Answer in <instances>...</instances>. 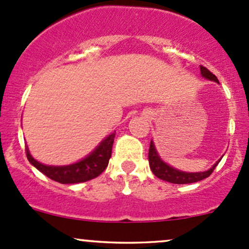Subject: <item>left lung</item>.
I'll return each mask as SVG.
<instances>
[{"label":"left lung","mask_w":249,"mask_h":249,"mask_svg":"<svg viewBox=\"0 0 249 249\" xmlns=\"http://www.w3.org/2000/svg\"><path fill=\"white\" fill-rule=\"evenodd\" d=\"M200 70H201V74L203 78H206L207 80L215 81V83L218 84L217 78L209 70H207V68L203 66H200ZM221 158L212 166V168L208 169V170L200 171V173H187V171H181L178 170V169H175L171 165H169L168 163H165L164 160L160 158V156L158 155L154 142L151 141V143H150V149H149L150 169H151V171L154 173L156 177L163 179V181L174 183V184H188V183H195L207 178V177H209L210 174L214 171V169L216 168L218 163H220Z\"/></svg>","instance_id":"left-lung-1"}]
</instances>
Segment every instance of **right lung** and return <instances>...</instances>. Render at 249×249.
<instances>
[{"label": "right lung", "mask_w": 249, "mask_h": 249, "mask_svg": "<svg viewBox=\"0 0 249 249\" xmlns=\"http://www.w3.org/2000/svg\"><path fill=\"white\" fill-rule=\"evenodd\" d=\"M116 133H111L99 143L91 154H89L79 162L68 165H46L37 162L29 152L26 145V154L29 163L34 165L37 170L49 177L53 181L62 184H74L93 179L99 176L106 169L108 160L111 158L112 145L114 142Z\"/></svg>", "instance_id": "add662e5"}]
</instances>
